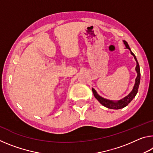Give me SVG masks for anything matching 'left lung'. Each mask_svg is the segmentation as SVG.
<instances>
[{"mask_svg": "<svg viewBox=\"0 0 153 153\" xmlns=\"http://www.w3.org/2000/svg\"><path fill=\"white\" fill-rule=\"evenodd\" d=\"M123 43L124 45H126V47L130 51L131 54L134 56V57L136 61V71L137 72V77L135 80V84H134L133 90H131V92L129 93L128 96H126V97H124L123 98H122V99L117 100V101H114V100H110L101 97L100 96H99L97 94V91H96L94 88H92V92L93 94H94V97L98 100V102H99L100 104L102 105L103 106H105V107H107L108 108H111V109H120V108H122L126 107V106L133 100V98L136 97V95L138 90L140 82V66H139L138 62L137 61L136 56L134 55V54L131 52L128 42H127L126 40H123Z\"/></svg>", "mask_w": 153, "mask_h": 153, "instance_id": "left-lung-1", "label": "left lung"}]
</instances>
